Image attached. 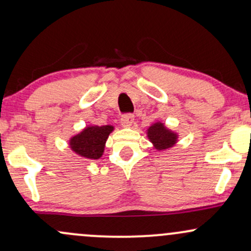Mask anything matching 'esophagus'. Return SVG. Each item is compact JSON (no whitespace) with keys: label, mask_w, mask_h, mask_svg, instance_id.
<instances>
[{"label":"esophagus","mask_w":251,"mask_h":251,"mask_svg":"<svg viewBox=\"0 0 251 251\" xmlns=\"http://www.w3.org/2000/svg\"><path fill=\"white\" fill-rule=\"evenodd\" d=\"M133 120H134V117L132 116V114H124L122 117V119H120V124H122L123 127H129V126L133 124Z\"/></svg>","instance_id":"obj_1"}]
</instances>
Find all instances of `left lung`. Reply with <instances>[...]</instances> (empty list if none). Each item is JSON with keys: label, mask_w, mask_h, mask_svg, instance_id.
<instances>
[{"label": "left lung", "mask_w": 251, "mask_h": 251, "mask_svg": "<svg viewBox=\"0 0 251 251\" xmlns=\"http://www.w3.org/2000/svg\"><path fill=\"white\" fill-rule=\"evenodd\" d=\"M148 137L150 142L157 150H166L172 148L177 143V134L170 131L164 126L163 123H155L148 129Z\"/></svg>", "instance_id": "left-lung-1"}]
</instances>
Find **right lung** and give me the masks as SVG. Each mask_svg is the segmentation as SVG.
<instances>
[{
    "instance_id": "1",
    "label": "right lung",
    "mask_w": 251,
    "mask_h": 251,
    "mask_svg": "<svg viewBox=\"0 0 251 251\" xmlns=\"http://www.w3.org/2000/svg\"><path fill=\"white\" fill-rule=\"evenodd\" d=\"M113 131V126H87L70 140V148L80 157L99 159L103 153L105 143Z\"/></svg>"
}]
</instances>
